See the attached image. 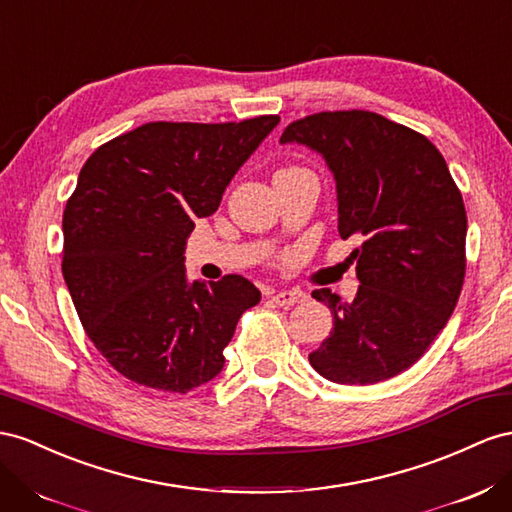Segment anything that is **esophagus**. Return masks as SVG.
Returning a JSON list of instances; mask_svg holds the SVG:
<instances>
[{
  "label": "esophagus",
  "instance_id": "obj_1",
  "mask_svg": "<svg viewBox=\"0 0 512 512\" xmlns=\"http://www.w3.org/2000/svg\"><path fill=\"white\" fill-rule=\"evenodd\" d=\"M278 306H295V303L306 301V293H301V290H278V293H273L271 297Z\"/></svg>",
  "mask_w": 512,
  "mask_h": 512
}]
</instances>
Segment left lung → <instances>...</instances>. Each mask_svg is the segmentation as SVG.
<instances>
[{
  "label": "left lung",
  "instance_id": "left-lung-1",
  "mask_svg": "<svg viewBox=\"0 0 512 512\" xmlns=\"http://www.w3.org/2000/svg\"><path fill=\"white\" fill-rule=\"evenodd\" d=\"M336 181L338 232L357 234L359 290H314L334 327L310 364L342 385H368L416 364L446 327L465 278L467 217L446 159L424 135L362 109L321 112L284 129Z\"/></svg>",
  "mask_w": 512,
  "mask_h": 512
}]
</instances>
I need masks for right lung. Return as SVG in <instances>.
<instances>
[{
  "instance_id": "1",
  "label": "right lung",
  "mask_w": 512,
  "mask_h": 512,
  "mask_svg": "<svg viewBox=\"0 0 512 512\" xmlns=\"http://www.w3.org/2000/svg\"><path fill=\"white\" fill-rule=\"evenodd\" d=\"M278 122H148L81 168L62 219V273L88 338L122 377L187 394L222 372L260 290L243 275L191 282L185 245Z\"/></svg>"
}]
</instances>
